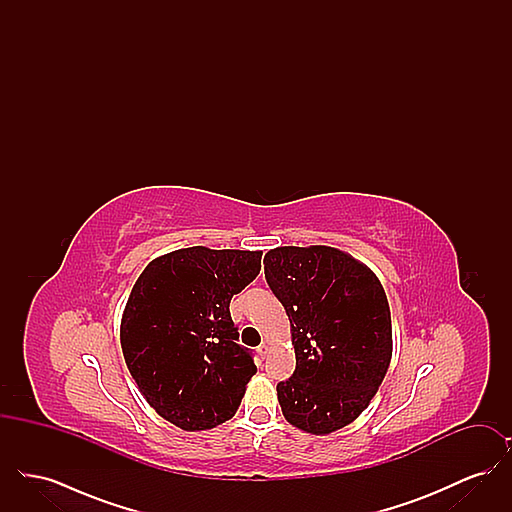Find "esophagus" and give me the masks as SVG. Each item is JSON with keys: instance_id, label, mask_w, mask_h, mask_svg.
I'll return each mask as SVG.
<instances>
[{"instance_id": "1", "label": "esophagus", "mask_w": 512, "mask_h": 512, "mask_svg": "<svg viewBox=\"0 0 512 512\" xmlns=\"http://www.w3.org/2000/svg\"><path fill=\"white\" fill-rule=\"evenodd\" d=\"M267 353H268L267 343H261V345H259V347H257V355H259V357H261V359H265V357H267Z\"/></svg>"}]
</instances>
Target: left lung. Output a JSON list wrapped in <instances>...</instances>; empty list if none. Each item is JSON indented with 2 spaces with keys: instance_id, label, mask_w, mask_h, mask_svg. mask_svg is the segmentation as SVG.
Instances as JSON below:
<instances>
[{
  "instance_id": "left-lung-1",
  "label": "left lung",
  "mask_w": 512,
  "mask_h": 512,
  "mask_svg": "<svg viewBox=\"0 0 512 512\" xmlns=\"http://www.w3.org/2000/svg\"><path fill=\"white\" fill-rule=\"evenodd\" d=\"M265 278L292 324L295 370L276 386L282 413L309 434L336 432L365 411L388 372L386 292L370 268L326 245L270 249Z\"/></svg>"
}]
</instances>
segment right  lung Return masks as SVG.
<instances>
[{
	"instance_id": "add662e5",
	"label": "right lung",
	"mask_w": 512,
	"mask_h": 512,
	"mask_svg": "<svg viewBox=\"0 0 512 512\" xmlns=\"http://www.w3.org/2000/svg\"><path fill=\"white\" fill-rule=\"evenodd\" d=\"M261 251L186 247L153 259L121 322L122 355L147 403L195 432L230 420L257 372L230 301L261 270Z\"/></svg>"
}]
</instances>
